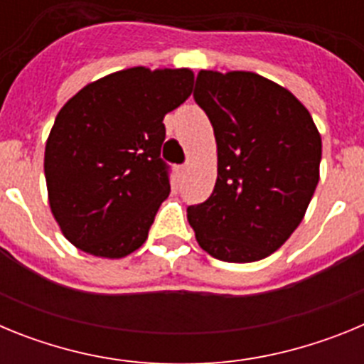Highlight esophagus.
Returning <instances> with one entry per match:
<instances>
[{
	"instance_id": "obj_1",
	"label": "esophagus",
	"mask_w": 364,
	"mask_h": 364,
	"mask_svg": "<svg viewBox=\"0 0 364 364\" xmlns=\"http://www.w3.org/2000/svg\"><path fill=\"white\" fill-rule=\"evenodd\" d=\"M186 171H188V166H178V167H176V173H178V176H184Z\"/></svg>"
}]
</instances>
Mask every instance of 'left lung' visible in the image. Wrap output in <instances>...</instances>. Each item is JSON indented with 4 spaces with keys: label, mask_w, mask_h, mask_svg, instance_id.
Listing matches in <instances>:
<instances>
[{
    "label": "left lung",
    "mask_w": 364,
    "mask_h": 364,
    "mask_svg": "<svg viewBox=\"0 0 364 364\" xmlns=\"http://www.w3.org/2000/svg\"><path fill=\"white\" fill-rule=\"evenodd\" d=\"M193 98L217 140L210 198L189 205L197 242L226 262H253L297 230L319 182L321 134L288 89L246 70H200Z\"/></svg>",
    "instance_id": "1"
}]
</instances>
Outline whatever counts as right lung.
<instances>
[{
    "instance_id": "add662e5",
    "label": "right lung",
    "mask_w": 364,
    "mask_h": 364,
    "mask_svg": "<svg viewBox=\"0 0 364 364\" xmlns=\"http://www.w3.org/2000/svg\"><path fill=\"white\" fill-rule=\"evenodd\" d=\"M193 78L189 69L118 70L58 112L43 167L50 211L70 244L120 259L146 242L171 191L162 120L189 98Z\"/></svg>"
}]
</instances>
